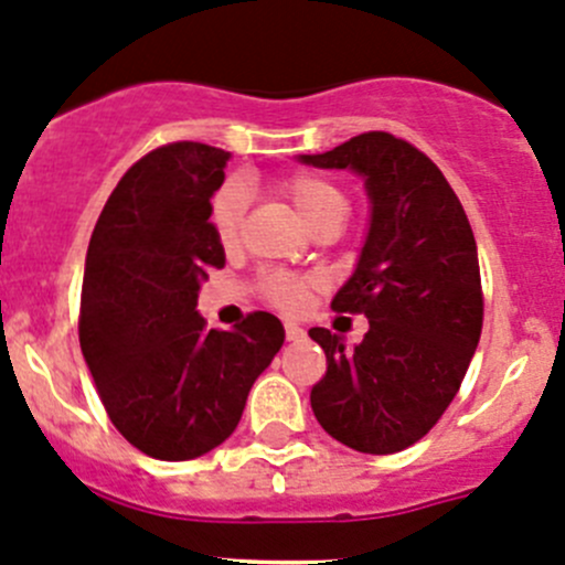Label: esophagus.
Masks as SVG:
<instances>
[{"instance_id": "esophagus-1", "label": "esophagus", "mask_w": 565, "mask_h": 565, "mask_svg": "<svg viewBox=\"0 0 565 565\" xmlns=\"http://www.w3.org/2000/svg\"><path fill=\"white\" fill-rule=\"evenodd\" d=\"M284 333H287V341H303L306 339V330L295 322L284 324Z\"/></svg>"}]
</instances>
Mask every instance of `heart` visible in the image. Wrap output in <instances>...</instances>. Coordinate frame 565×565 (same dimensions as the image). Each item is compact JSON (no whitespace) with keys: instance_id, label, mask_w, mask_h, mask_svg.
Returning a JSON list of instances; mask_svg holds the SVG:
<instances>
[{"instance_id":"1","label":"heart","mask_w":565,"mask_h":565,"mask_svg":"<svg viewBox=\"0 0 565 565\" xmlns=\"http://www.w3.org/2000/svg\"><path fill=\"white\" fill-rule=\"evenodd\" d=\"M276 188L281 196L292 202L300 218L317 230V226L328 224V221L344 218L347 196L333 180L322 174L295 172L284 174L276 180ZM248 213V196L246 188L241 182H224L215 191L213 202H210V230H213L215 241L224 250L241 246L243 226H246ZM259 295L276 309L287 311V315H298L309 300L311 289L319 287V276L315 273H292V270H265L256 281Z\"/></svg>"}]
</instances>
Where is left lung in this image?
<instances>
[{
    "label": "left lung",
    "mask_w": 565,
    "mask_h": 565,
    "mask_svg": "<svg viewBox=\"0 0 565 565\" xmlns=\"http://www.w3.org/2000/svg\"><path fill=\"white\" fill-rule=\"evenodd\" d=\"M303 161L355 169L372 199L361 262L330 303L366 317L369 333L347 350L328 328L309 330L328 361L311 388V409L330 437L355 451H404L443 418L481 339L470 221L431 158L385 130Z\"/></svg>",
    "instance_id": "left-lung-1"
}]
</instances>
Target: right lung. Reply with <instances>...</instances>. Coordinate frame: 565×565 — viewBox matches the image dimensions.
<instances>
[{
  "label": "right lung",
  "mask_w": 565,
  "mask_h": 565,
  "mask_svg": "<svg viewBox=\"0 0 565 565\" xmlns=\"http://www.w3.org/2000/svg\"><path fill=\"white\" fill-rule=\"evenodd\" d=\"M230 152L174 141L136 161L108 196L84 267L78 341L119 435L163 461L213 451L241 424L284 328L254 311L207 330L199 284L224 267L210 199Z\"/></svg>",
  "instance_id": "1"
}]
</instances>
